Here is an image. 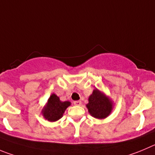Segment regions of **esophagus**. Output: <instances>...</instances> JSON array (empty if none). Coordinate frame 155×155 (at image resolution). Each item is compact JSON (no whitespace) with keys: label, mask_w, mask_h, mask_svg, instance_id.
Here are the masks:
<instances>
[{"label":"esophagus","mask_w":155,"mask_h":155,"mask_svg":"<svg viewBox=\"0 0 155 155\" xmlns=\"http://www.w3.org/2000/svg\"><path fill=\"white\" fill-rule=\"evenodd\" d=\"M73 104H74L75 105H82V102H81V101H79V100L74 101V102H73Z\"/></svg>","instance_id":"obj_1"}]
</instances>
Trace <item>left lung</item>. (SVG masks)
Instances as JSON below:
<instances>
[{"instance_id": "left-lung-1", "label": "left lung", "mask_w": 155, "mask_h": 155, "mask_svg": "<svg viewBox=\"0 0 155 155\" xmlns=\"http://www.w3.org/2000/svg\"><path fill=\"white\" fill-rule=\"evenodd\" d=\"M89 112L96 118H105L111 113L112 105L110 100L98 89H95L89 98L86 105Z\"/></svg>"}]
</instances>
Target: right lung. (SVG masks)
Masks as SVG:
<instances>
[{
  "instance_id": "1",
  "label": "right lung",
  "mask_w": 155,
  "mask_h": 155,
  "mask_svg": "<svg viewBox=\"0 0 155 155\" xmlns=\"http://www.w3.org/2000/svg\"><path fill=\"white\" fill-rule=\"evenodd\" d=\"M70 104V102L67 101L61 102L57 95L53 94L49 99L47 106L43 108V116L50 121H57L62 118L65 110Z\"/></svg>"
}]
</instances>
